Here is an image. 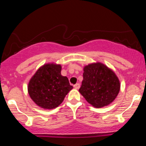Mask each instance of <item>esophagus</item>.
I'll list each match as a JSON object with an SVG mask.
<instances>
[{
    "mask_svg": "<svg viewBox=\"0 0 146 146\" xmlns=\"http://www.w3.org/2000/svg\"><path fill=\"white\" fill-rule=\"evenodd\" d=\"M80 84L78 83L74 85V88H75V89H79V88H80Z\"/></svg>",
    "mask_w": 146,
    "mask_h": 146,
    "instance_id": "obj_1",
    "label": "esophagus"
}]
</instances>
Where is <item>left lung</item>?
Masks as SVG:
<instances>
[{"mask_svg":"<svg viewBox=\"0 0 146 146\" xmlns=\"http://www.w3.org/2000/svg\"><path fill=\"white\" fill-rule=\"evenodd\" d=\"M83 70V80L79 92L85 100L98 108L111 104L120 90L116 74L101 62L90 64Z\"/></svg>","mask_w":146,"mask_h":146,"instance_id":"1","label":"left lung"}]
</instances>
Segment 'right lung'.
<instances>
[{
    "label": "right lung",
    "mask_w": 146,
    "mask_h": 146,
    "mask_svg": "<svg viewBox=\"0 0 146 146\" xmlns=\"http://www.w3.org/2000/svg\"><path fill=\"white\" fill-rule=\"evenodd\" d=\"M60 64L48 63L37 70L28 84L30 98L38 106L53 109L62 103L73 88L66 76L61 75Z\"/></svg>",
    "instance_id": "1"
}]
</instances>
